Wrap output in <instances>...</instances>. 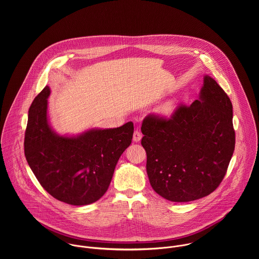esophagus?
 <instances>
[{
	"label": "esophagus",
	"instance_id": "1",
	"mask_svg": "<svg viewBox=\"0 0 259 259\" xmlns=\"http://www.w3.org/2000/svg\"><path fill=\"white\" fill-rule=\"evenodd\" d=\"M142 138H143V135H142L139 131H135V133H134V137H133L134 142L139 143V142L142 140Z\"/></svg>",
	"mask_w": 259,
	"mask_h": 259
}]
</instances>
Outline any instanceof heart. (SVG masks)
Here are the masks:
<instances>
[{
	"instance_id": "1",
	"label": "heart",
	"mask_w": 259,
	"mask_h": 259,
	"mask_svg": "<svg viewBox=\"0 0 259 259\" xmlns=\"http://www.w3.org/2000/svg\"><path fill=\"white\" fill-rule=\"evenodd\" d=\"M174 110H175V105H174V103H167V104L163 105V106L160 108V112L163 113V114H170Z\"/></svg>"
}]
</instances>
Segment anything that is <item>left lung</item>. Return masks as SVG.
Listing matches in <instances>:
<instances>
[{
	"instance_id": "obj_1",
	"label": "left lung",
	"mask_w": 259,
	"mask_h": 259,
	"mask_svg": "<svg viewBox=\"0 0 259 259\" xmlns=\"http://www.w3.org/2000/svg\"><path fill=\"white\" fill-rule=\"evenodd\" d=\"M142 133L153 190L175 202L199 199L221 185L233 154L232 104L205 75L198 100L180 105L169 118L148 114Z\"/></svg>"
}]
</instances>
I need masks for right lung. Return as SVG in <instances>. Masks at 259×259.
Masks as SVG:
<instances>
[{
	"mask_svg": "<svg viewBox=\"0 0 259 259\" xmlns=\"http://www.w3.org/2000/svg\"><path fill=\"white\" fill-rule=\"evenodd\" d=\"M50 88L46 85L29 110L25 156L38 183L56 199L87 205L108 190L118 158L132 144L134 123L91 130L77 137L57 135L47 116Z\"/></svg>",
	"mask_w": 259,
	"mask_h": 259,
	"instance_id": "add662e5",
	"label": "right lung"
}]
</instances>
